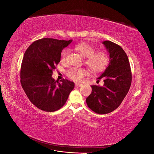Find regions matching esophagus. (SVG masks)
<instances>
[{
  "instance_id": "obj_1",
  "label": "esophagus",
  "mask_w": 154,
  "mask_h": 154,
  "mask_svg": "<svg viewBox=\"0 0 154 154\" xmlns=\"http://www.w3.org/2000/svg\"><path fill=\"white\" fill-rule=\"evenodd\" d=\"M75 86L80 87L82 86V83H75Z\"/></svg>"
}]
</instances>
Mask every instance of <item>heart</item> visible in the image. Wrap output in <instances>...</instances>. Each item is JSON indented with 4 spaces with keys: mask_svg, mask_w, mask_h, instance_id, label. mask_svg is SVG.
Wrapping results in <instances>:
<instances>
[{
    "mask_svg": "<svg viewBox=\"0 0 154 154\" xmlns=\"http://www.w3.org/2000/svg\"><path fill=\"white\" fill-rule=\"evenodd\" d=\"M77 52L85 57V63L92 72H101L106 68L109 63V56L103 51H94L95 49L87 42H80L74 46ZM67 50L63 49L60 54V60L64 62L66 58ZM87 74V70L84 68L72 67L67 72V76L71 80L76 82L81 81Z\"/></svg>",
    "mask_w": 154,
    "mask_h": 154,
    "instance_id": "obj_1",
    "label": "heart"
}]
</instances>
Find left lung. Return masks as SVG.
Returning a JSON list of instances; mask_svg holds the SVG:
<instances>
[{"instance_id":"left-lung-1","label":"left lung","mask_w":154,"mask_h":154,"mask_svg":"<svg viewBox=\"0 0 154 154\" xmlns=\"http://www.w3.org/2000/svg\"><path fill=\"white\" fill-rule=\"evenodd\" d=\"M102 44L110 58L109 66L97 78L103 79L104 84L92 85L91 94L86 99L87 106L98 114H108L117 109L127 96L132 82L128 58L122 48L109 40Z\"/></svg>"}]
</instances>
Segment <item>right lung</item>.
<instances>
[{
  "label": "right lung",
  "instance_id": "1",
  "mask_svg": "<svg viewBox=\"0 0 154 154\" xmlns=\"http://www.w3.org/2000/svg\"><path fill=\"white\" fill-rule=\"evenodd\" d=\"M72 40L45 38L35 41L27 49L20 70V83L27 97L37 108L54 112L65 105L74 88L68 80L55 81L53 71L60 62V54Z\"/></svg>",
  "mask_w": 154,
  "mask_h": 154
}]
</instances>
